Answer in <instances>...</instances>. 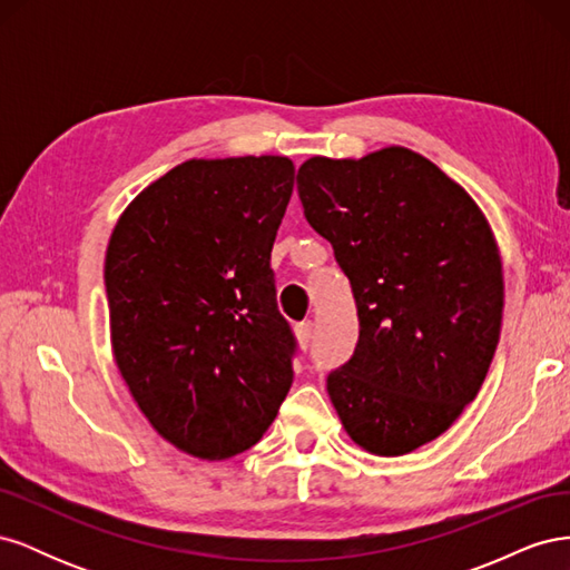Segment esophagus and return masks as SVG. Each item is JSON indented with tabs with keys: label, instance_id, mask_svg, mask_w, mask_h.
Returning a JSON list of instances; mask_svg holds the SVG:
<instances>
[{
	"label": "esophagus",
	"instance_id": "34e87169",
	"mask_svg": "<svg viewBox=\"0 0 570 570\" xmlns=\"http://www.w3.org/2000/svg\"><path fill=\"white\" fill-rule=\"evenodd\" d=\"M295 333H297L299 344H302V347L306 350L308 344H312V340H314V323H312V321H304V323H299V325L295 327Z\"/></svg>",
	"mask_w": 570,
	"mask_h": 570
}]
</instances>
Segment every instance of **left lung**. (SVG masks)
<instances>
[{"instance_id": "left-lung-1", "label": "left lung", "mask_w": 570, "mask_h": 570, "mask_svg": "<svg viewBox=\"0 0 570 570\" xmlns=\"http://www.w3.org/2000/svg\"><path fill=\"white\" fill-rule=\"evenodd\" d=\"M297 193L356 302L354 354L327 373L337 416L377 456L419 450L475 400L497 350L504 281L488 220L406 147L308 159Z\"/></svg>"}]
</instances>
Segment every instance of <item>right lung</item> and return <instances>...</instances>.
<instances>
[{
    "label": "right lung",
    "instance_id": "1",
    "mask_svg": "<svg viewBox=\"0 0 570 570\" xmlns=\"http://www.w3.org/2000/svg\"><path fill=\"white\" fill-rule=\"evenodd\" d=\"M292 187L285 157L193 159L142 189L111 233L118 371L154 430L197 459L249 450L289 392L297 340L271 249Z\"/></svg>",
    "mask_w": 570,
    "mask_h": 570
}]
</instances>
